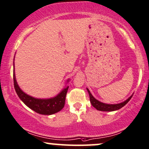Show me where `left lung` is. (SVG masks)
<instances>
[{"mask_svg":"<svg viewBox=\"0 0 149 149\" xmlns=\"http://www.w3.org/2000/svg\"><path fill=\"white\" fill-rule=\"evenodd\" d=\"M87 91L88 92V94L90 96V101H91V104L93 105V107H95L97 110L98 111H117V110L120 109L121 108H122L123 106H124L126 105L127 103L129 102L130 100L131 99V97H133V95H131L128 100H126V101H124V102L120 103V104H104V103H102L100 102V101L97 100L92 95L91 93V92L87 88Z\"/></svg>","mask_w":149,"mask_h":149,"instance_id":"obj_1","label":"left lung"}]
</instances>
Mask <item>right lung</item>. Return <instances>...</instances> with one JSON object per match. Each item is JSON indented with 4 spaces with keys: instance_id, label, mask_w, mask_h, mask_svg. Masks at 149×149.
Instances as JSON below:
<instances>
[{
    "instance_id": "obj_1",
    "label": "right lung",
    "mask_w": 149,
    "mask_h": 149,
    "mask_svg": "<svg viewBox=\"0 0 149 149\" xmlns=\"http://www.w3.org/2000/svg\"><path fill=\"white\" fill-rule=\"evenodd\" d=\"M14 78V88L17 93L18 97L21 99L22 102L29 107L30 109L35 111L36 113L41 114V115H52L60 111L64 107L66 94L69 86H66L65 88L62 90L61 92L56 95V97L50 99H36L30 95L25 94L23 91H21L17 84L16 80L15 73L13 74ZM69 80H68V82Z\"/></svg>"
}]
</instances>
